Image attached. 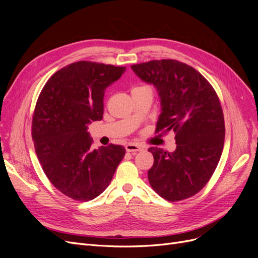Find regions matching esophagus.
<instances>
[{"label": "esophagus", "mask_w": 258, "mask_h": 258, "mask_svg": "<svg viewBox=\"0 0 258 258\" xmlns=\"http://www.w3.org/2000/svg\"><path fill=\"white\" fill-rule=\"evenodd\" d=\"M143 148L141 146H139L136 143H129L126 145V151L128 153H131L132 155H136L138 152H141Z\"/></svg>", "instance_id": "obj_1"}]
</instances>
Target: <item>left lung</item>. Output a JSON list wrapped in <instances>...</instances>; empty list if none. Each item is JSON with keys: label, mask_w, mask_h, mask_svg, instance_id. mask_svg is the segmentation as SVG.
<instances>
[{"label": "left lung", "mask_w": 258, "mask_h": 258, "mask_svg": "<svg viewBox=\"0 0 258 258\" xmlns=\"http://www.w3.org/2000/svg\"><path fill=\"white\" fill-rule=\"evenodd\" d=\"M131 69L158 91L161 114L156 134H175L173 153L148 148L154 156L147 174L152 188L168 201L192 197L209 182L223 152L225 121L220 99L197 70L177 60H152Z\"/></svg>", "instance_id": "1"}]
</instances>
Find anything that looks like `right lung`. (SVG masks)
<instances>
[{
    "label": "right lung",
    "instance_id": "right-lung-1",
    "mask_svg": "<svg viewBox=\"0 0 258 258\" xmlns=\"http://www.w3.org/2000/svg\"><path fill=\"white\" fill-rule=\"evenodd\" d=\"M126 67L79 61L54 73L35 105L32 139L51 184L69 198L95 199L110 185L126 150L110 144L92 148L88 124L103 117L105 89Z\"/></svg>",
    "mask_w": 258,
    "mask_h": 258
}]
</instances>
